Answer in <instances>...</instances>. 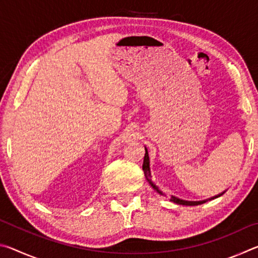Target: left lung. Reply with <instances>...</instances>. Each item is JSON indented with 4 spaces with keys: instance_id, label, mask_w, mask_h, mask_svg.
I'll return each instance as SVG.
<instances>
[{
    "instance_id": "1",
    "label": "left lung",
    "mask_w": 258,
    "mask_h": 258,
    "mask_svg": "<svg viewBox=\"0 0 258 258\" xmlns=\"http://www.w3.org/2000/svg\"><path fill=\"white\" fill-rule=\"evenodd\" d=\"M142 169L143 172H145V175L146 178L148 180V182L150 183V185L154 187V189L158 192L159 195H163L161 194V191L157 187L154 183L151 181V173H150V161H149V155H148V151H147V148H146V155H145V159H143V165H142ZM209 200V199H208ZM171 202L175 203L177 205H184V206H197V205H202L204 203H206V200H203V202H185V200H182V199H178L176 197H172L171 198Z\"/></svg>"
}]
</instances>
